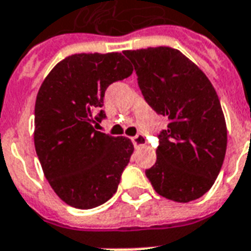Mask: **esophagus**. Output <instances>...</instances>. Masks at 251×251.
<instances>
[{
  "label": "esophagus",
  "instance_id": "esophagus-1",
  "mask_svg": "<svg viewBox=\"0 0 251 251\" xmlns=\"http://www.w3.org/2000/svg\"><path fill=\"white\" fill-rule=\"evenodd\" d=\"M131 141H133V145H134L135 148H141V146H145V145H146V138H145L142 134L135 135V137L131 138Z\"/></svg>",
  "mask_w": 251,
  "mask_h": 251
}]
</instances>
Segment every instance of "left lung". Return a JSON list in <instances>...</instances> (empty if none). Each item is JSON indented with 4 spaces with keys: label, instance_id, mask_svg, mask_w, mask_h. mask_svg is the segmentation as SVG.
<instances>
[{
    "label": "left lung",
    "instance_id": "1",
    "mask_svg": "<svg viewBox=\"0 0 251 251\" xmlns=\"http://www.w3.org/2000/svg\"><path fill=\"white\" fill-rule=\"evenodd\" d=\"M124 54L134 65L146 102L169 118L146 177L159 196L194 201L210 190L226 153L227 129L215 89L177 49L158 46Z\"/></svg>",
    "mask_w": 251,
    "mask_h": 251
}]
</instances>
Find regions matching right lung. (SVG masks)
Instances as JSON below:
<instances>
[{"mask_svg": "<svg viewBox=\"0 0 251 251\" xmlns=\"http://www.w3.org/2000/svg\"><path fill=\"white\" fill-rule=\"evenodd\" d=\"M133 66L121 53L69 55L51 69L37 94L34 146L55 194L77 209H93L117 192L121 174L134 151L126 137L94 129L105 117L110 83L127 78Z\"/></svg>", "mask_w": 251, "mask_h": 251, "instance_id": "1", "label": "right lung"}]
</instances>
